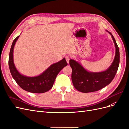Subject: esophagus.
Listing matches in <instances>:
<instances>
[{
  "instance_id": "esophagus-1",
  "label": "esophagus",
  "mask_w": 129,
  "mask_h": 129,
  "mask_svg": "<svg viewBox=\"0 0 129 129\" xmlns=\"http://www.w3.org/2000/svg\"><path fill=\"white\" fill-rule=\"evenodd\" d=\"M70 56H69V55L65 56V59H66V60H67V62H68V64L69 63V60H70Z\"/></svg>"
}]
</instances>
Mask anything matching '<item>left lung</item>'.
Returning <instances> with one entry per match:
<instances>
[{"mask_svg": "<svg viewBox=\"0 0 129 129\" xmlns=\"http://www.w3.org/2000/svg\"><path fill=\"white\" fill-rule=\"evenodd\" d=\"M113 39L115 48L113 61L107 70L101 72H90L74 59L69 61L72 68L71 79L74 87L82 93H90L101 89L110 84L116 74L120 61L119 50L115 40L110 32L106 30Z\"/></svg>", "mask_w": 129, "mask_h": 129, "instance_id": "obj_1", "label": "left lung"}]
</instances>
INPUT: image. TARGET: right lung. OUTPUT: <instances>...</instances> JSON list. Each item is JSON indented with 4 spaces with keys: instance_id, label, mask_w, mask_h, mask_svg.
Segmentation results:
<instances>
[{
    "instance_id": "right-lung-1",
    "label": "right lung",
    "mask_w": 129,
    "mask_h": 129,
    "mask_svg": "<svg viewBox=\"0 0 129 129\" xmlns=\"http://www.w3.org/2000/svg\"><path fill=\"white\" fill-rule=\"evenodd\" d=\"M19 36L13 41L9 54V66L12 76L19 86L24 90L33 93H45L52 88L59 72L68 65L67 62L63 58L60 61L52 64L37 76L28 77L21 74L15 67L13 58L14 46Z\"/></svg>"
}]
</instances>
